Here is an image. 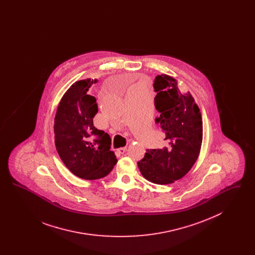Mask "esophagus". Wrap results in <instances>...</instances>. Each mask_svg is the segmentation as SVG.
Listing matches in <instances>:
<instances>
[{
	"label": "esophagus",
	"mask_w": 255,
	"mask_h": 255,
	"mask_svg": "<svg viewBox=\"0 0 255 255\" xmlns=\"http://www.w3.org/2000/svg\"><path fill=\"white\" fill-rule=\"evenodd\" d=\"M126 150H127V147H122V148H119V149H118V153H120V154H124V153L126 152Z\"/></svg>",
	"instance_id": "obj_1"
}]
</instances>
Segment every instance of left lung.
<instances>
[{"instance_id": "left-lung-1", "label": "left lung", "mask_w": 255, "mask_h": 255, "mask_svg": "<svg viewBox=\"0 0 255 255\" xmlns=\"http://www.w3.org/2000/svg\"><path fill=\"white\" fill-rule=\"evenodd\" d=\"M155 107L159 117L155 122L165 133L159 149L146 150L137 162L147 181L169 184L182 179L194 165L203 141L202 115L188 92L182 94L177 80L167 74L157 75Z\"/></svg>"}]
</instances>
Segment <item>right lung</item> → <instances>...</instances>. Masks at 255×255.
Masks as SVG:
<instances>
[{
  "instance_id": "obj_1",
  "label": "right lung",
  "mask_w": 255,
  "mask_h": 255,
  "mask_svg": "<svg viewBox=\"0 0 255 255\" xmlns=\"http://www.w3.org/2000/svg\"><path fill=\"white\" fill-rule=\"evenodd\" d=\"M97 82L87 78L70 87L61 98L53 127L56 150L66 167L90 181L106 177L118 161L110 150L109 134L94 126L97 99L88 95V91Z\"/></svg>"
}]
</instances>
